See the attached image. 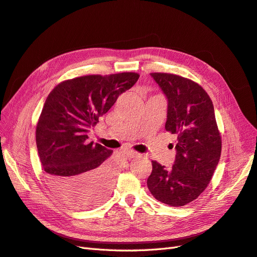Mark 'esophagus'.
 Masks as SVG:
<instances>
[{
	"label": "esophagus",
	"instance_id": "1",
	"mask_svg": "<svg viewBox=\"0 0 257 257\" xmlns=\"http://www.w3.org/2000/svg\"><path fill=\"white\" fill-rule=\"evenodd\" d=\"M124 155H126L128 159H135V157H137L139 154H138L137 152H134V151L127 150V151H124Z\"/></svg>",
	"mask_w": 257,
	"mask_h": 257
}]
</instances>
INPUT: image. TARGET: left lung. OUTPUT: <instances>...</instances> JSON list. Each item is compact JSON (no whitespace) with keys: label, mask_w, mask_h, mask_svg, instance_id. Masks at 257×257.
Masks as SVG:
<instances>
[{"label":"left lung","mask_w":257,"mask_h":257,"mask_svg":"<svg viewBox=\"0 0 257 257\" xmlns=\"http://www.w3.org/2000/svg\"><path fill=\"white\" fill-rule=\"evenodd\" d=\"M151 77L167 98L165 129L177 135V143L172 168L152 162L148 188L157 201L183 206L206 189L220 159L214 105L205 90L187 78L162 72Z\"/></svg>","instance_id":"obj_1"}]
</instances>
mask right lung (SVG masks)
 I'll list each match as a JSON object with an SVG mask.
<instances>
[{
	"mask_svg": "<svg viewBox=\"0 0 257 257\" xmlns=\"http://www.w3.org/2000/svg\"><path fill=\"white\" fill-rule=\"evenodd\" d=\"M139 77L83 76L50 92L37 124V148L50 188L66 203L88 207L110 193L114 167L106 160L113 151L90 142L88 133Z\"/></svg>",
	"mask_w": 257,
	"mask_h": 257,
	"instance_id": "right-lung-1",
	"label": "right lung"
}]
</instances>
